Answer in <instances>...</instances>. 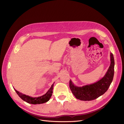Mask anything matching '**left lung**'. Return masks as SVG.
<instances>
[{
	"label": "left lung",
	"mask_w": 124,
	"mask_h": 124,
	"mask_svg": "<svg viewBox=\"0 0 124 124\" xmlns=\"http://www.w3.org/2000/svg\"><path fill=\"white\" fill-rule=\"evenodd\" d=\"M111 63L104 77L93 84L82 87L74 85L70 81V87L75 97L81 101L93 100L103 95L108 90L113 80L114 76V60L113 54L110 53Z\"/></svg>",
	"instance_id": "8db88e82"
}]
</instances>
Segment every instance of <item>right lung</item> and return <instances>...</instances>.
I'll use <instances>...</instances> for the list:
<instances>
[{
    "label": "right lung",
    "mask_w": 124,
    "mask_h": 124,
    "mask_svg": "<svg viewBox=\"0 0 124 124\" xmlns=\"http://www.w3.org/2000/svg\"><path fill=\"white\" fill-rule=\"evenodd\" d=\"M53 87H54V84H52V85L51 86V87L49 88V89L48 90L47 92L44 95L41 96V97H39L38 98H33V97H30V96L26 95L21 93H19V91H18L15 89H14L16 92V93H17V94L19 95V97L22 100H23L24 101H25L27 103L31 104H43L48 101L50 97H51L52 95Z\"/></svg>",
    "instance_id": "1"
}]
</instances>
